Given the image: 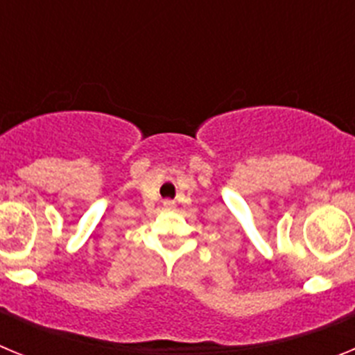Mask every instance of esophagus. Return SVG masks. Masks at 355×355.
<instances>
[{
	"label": "esophagus",
	"instance_id": "obj_1",
	"mask_svg": "<svg viewBox=\"0 0 355 355\" xmlns=\"http://www.w3.org/2000/svg\"><path fill=\"white\" fill-rule=\"evenodd\" d=\"M163 205H165V208H167V209H172V208H174V200H165V202H163Z\"/></svg>",
	"mask_w": 355,
	"mask_h": 355
}]
</instances>
